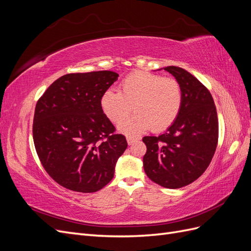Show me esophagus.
<instances>
[{
    "label": "esophagus",
    "instance_id": "34e87169",
    "mask_svg": "<svg viewBox=\"0 0 251 251\" xmlns=\"http://www.w3.org/2000/svg\"><path fill=\"white\" fill-rule=\"evenodd\" d=\"M126 140H127L128 144H132L137 140H139V138L136 137V136H133V135H126Z\"/></svg>",
    "mask_w": 251,
    "mask_h": 251
}]
</instances>
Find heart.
Returning a JSON list of instances; mask_svg holds the SVG:
<instances>
[{"instance_id":"1","label":"heart","mask_w":251,"mask_h":251,"mask_svg":"<svg viewBox=\"0 0 251 251\" xmlns=\"http://www.w3.org/2000/svg\"><path fill=\"white\" fill-rule=\"evenodd\" d=\"M183 94L177 79L150 72H135L120 82L118 92L108 90L100 104L113 123H119L132 109L135 113L118 126L124 133L155 132L168 128L178 117Z\"/></svg>"}]
</instances>
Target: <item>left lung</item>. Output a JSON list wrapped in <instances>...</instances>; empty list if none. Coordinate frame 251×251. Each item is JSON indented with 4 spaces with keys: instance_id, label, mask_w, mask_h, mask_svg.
<instances>
[{
    "instance_id": "8db88e82",
    "label": "left lung",
    "mask_w": 251,
    "mask_h": 251,
    "mask_svg": "<svg viewBox=\"0 0 251 251\" xmlns=\"http://www.w3.org/2000/svg\"><path fill=\"white\" fill-rule=\"evenodd\" d=\"M182 88L183 100L178 117L165 133L146 136L143 168L147 176L166 188L193 183L206 171L218 144L219 121L208 89L186 70L169 66Z\"/></svg>"
}]
</instances>
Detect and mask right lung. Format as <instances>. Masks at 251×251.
Returning <instances> with one entry per match:
<instances>
[{"instance_id":"obj_1","label":"right lung","mask_w":251,"mask_h":251,"mask_svg":"<svg viewBox=\"0 0 251 251\" xmlns=\"http://www.w3.org/2000/svg\"><path fill=\"white\" fill-rule=\"evenodd\" d=\"M117 78L113 71L66 74L36 102L32 133L37 156L49 176L70 191L104 187L127 147L100 104Z\"/></svg>"}]
</instances>
